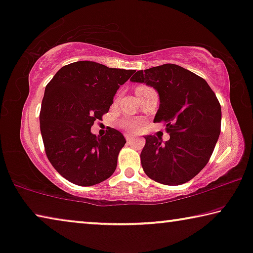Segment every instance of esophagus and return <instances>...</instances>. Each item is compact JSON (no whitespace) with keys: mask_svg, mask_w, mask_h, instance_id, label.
Masks as SVG:
<instances>
[{"mask_svg":"<svg viewBox=\"0 0 253 253\" xmlns=\"http://www.w3.org/2000/svg\"><path fill=\"white\" fill-rule=\"evenodd\" d=\"M125 137L127 139V142H133L134 141V136H133V135H130V134H125Z\"/></svg>","mask_w":253,"mask_h":253,"instance_id":"obj_1","label":"esophagus"}]
</instances>
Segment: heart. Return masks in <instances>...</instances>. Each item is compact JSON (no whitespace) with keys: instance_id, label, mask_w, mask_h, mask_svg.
Masks as SVG:
<instances>
[{"instance_id":"heart-1","label":"heart","mask_w":253,"mask_h":253,"mask_svg":"<svg viewBox=\"0 0 253 253\" xmlns=\"http://www.w3.org/2000/svg\"><path fill=\"white\" fill-rule=\"evenodd\" d=\"M139 87H145V86H139ZM141 122L139 120H135V119H124L122 120V126L125 128L127 130L134 131L137 129V127Z\"/></svg>"}]
</instances>
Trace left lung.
I'll return each mask as SVG.
<instances>
[{
    "instance_id": "left-lung-1",
    "label": "left lung",
    "mask_w": 253,
    "mask_h": 253,
    "mask_svg": "<svg viewBox=\"0 0 253 253\" xmlns=\"http://www.w3.org/2000/svg\"><path fill=\"white\" fill-rule=\"evenodd\" d=\"M131 82L145 83L159 93L153 123H165L168 141L146 135L141 152L144 172L165 185L191 180L208 164L220 134L221 108L205 79L185 68L166 63L138 70Z\"/></svg>"
}]
</instances>
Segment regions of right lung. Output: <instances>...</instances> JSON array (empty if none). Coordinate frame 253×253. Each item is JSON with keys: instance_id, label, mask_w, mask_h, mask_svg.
Returning <instances> with one entry per match:
<instances>
[{"instance_id": "1", "label": "right lung", "mask_w": 253, "mask_h": 253, "mask_svg": "<svg viewBox=\"0 0 253 253\" xmlns=\"http://www.w3.org/2000/svg\"><path fill=\"white\" fill-rule=\"evenodd\" d=\"M134 73L77 61L63 66L46 85L40 112L41 134L48 161L67 180L92 186L115 172L125 137L111 127L103 136H96L90 127L102 120L119 86Z\"/></svg>"}]
</instances>
